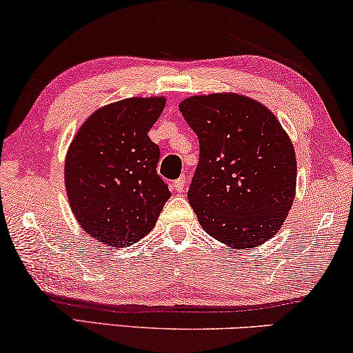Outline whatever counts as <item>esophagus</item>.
<instances>
[{
  "mask_svg": "<svg viewBox=\"0 0 353 353\" xmlns=\"http://www.w3.org/2000/svg\"><path fill=\"white\" fill-rule=\"evenodd\" d=\"M185 186H186V180H185V176L176 178V180L173 181V188H175V191H176V192H183V191H185Z\"/></svg>",
  "mask_w": 353,
  "mask_h": 353,
  "instance_id": "obj_1",
  "label": "esophagus"
}]
</instances>
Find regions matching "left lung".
<instances>
[{
	"label": "left lung",
	"instance_id": "left-lung-1",
	"mask_svg": "<svg viewBox=\"0 0 353 353\" xmlns=\"http://www.w3.org/2000/svg\"><path fill=\"white\" fill-rule=\"evenodd\" d=\"M199 138L188 199L202 228L233 249L276 234L296 196L294 146L270 109L243 94L191 96L180 103Z\"/></svg>",
	"mask_w": 353,
	"mask_h": 353
}]
</instances>
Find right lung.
Instances as JSON below:
<instances>
[{
	"instance_id": "add662e5",
	"label": "right lung",
	"mask_w": 353,
	"mask_h": 353,
	"mask_svg": "<svg viewBox=\"0 0 353 353\" xmlns=\"http://www.w3.org/2000/svg\"><path fill=\"white\" fill-rule=\"evenodd\" d=\"M165 98H128L91 114L65 156L72 214L99 243L130 245L154 228L170 197L157 175L161 149L148 132Z\"/></svg>"
}]
</instances>
